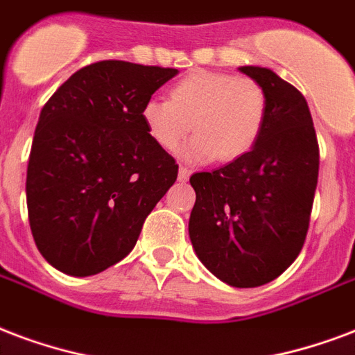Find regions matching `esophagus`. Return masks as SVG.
I'll return each instance as SVG.
<instances>
[{
	"label": "esophagus",
	"instance_id": "obj_1",
	"mask_svg": "<svg viewBox=\"0 0 355 355\" xmlns=\"http://www.w3.org/2000/svg\"><path fill=\"white\" fill-rule=\"evenodd\" d=\"M189 175H191V170H189L187 166H180V180L187 181Z\"/></svg>",
	"mask_w": 355,
	"mask_h": 355
}]
</instances>
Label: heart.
<instances>
[{
	"mask_svg": "<svg viewBox=\"0 0 355 355\" xmlns=\"http://www.w3.org/2000/svg\"><path fill=\"white\" fill-rule=\"evenodd\" d=\"M140 119L157 148L172 151L193 129L196 137L187 146L191 159L236 162L262 137L268 95L249 76L196 69L170 87L168 98H148Z\"/></svg>",
	"mask_w": 355,
	"mask_h": 355,
	"instance_id": "obj_1",
	"label": "heart"
}]
</instances>
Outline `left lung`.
I'll use <instances>...</instances> for the list:
<instances>
[{
	"instance_id": "left-lung-1",
	"label": "left lung",
	"mask_w": 355,
	"mask_h": 355,
	"mask_svg": "<svg viewBox=\"0 0 355 355\" xmlns=\"http://www.w3.org/2000/svg\"><path fill=\"white\" fill-rule=\"evenodd\" d=\"M268 95V121L249 155L196 172L189 236L213 275L236 288L273 281L307 238L320 149L307 101L263 67H241Z\"/></svg>"
}]
</instances>
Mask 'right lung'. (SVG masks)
<instances>
[{
    "instance_id": "add662e5",
    "label": "right lung",
    "mask_w": 355,
    "mask_h": 355,
    "mask_svg": "<svg viewBox=\"0 0 355 355\" xmlns=\"http://www.w3.org/2000/svg\"><path fill=\"white\" fill-rule=\"evenodd\" d=\"M178 74L105 60L82 67L42 106L26 180L28 217L48 263L95 275L135 249L144 220L178 180L140 108Z\"/></svg>"
}]
</instances>
